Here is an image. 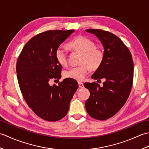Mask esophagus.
I'll use <instances>...</instances> for the list:
<instances>
[{
    "mask_svg": "<svg viewBox=\"0 0 149 149\" xmlns=\"http://www.w3.org/2000/svg\"><path fill=\"white\" fill-rule=\"evenodd\" d=\"M78 84H79V88H83L84 87V84H83V83H82V82H79Z\"/></svg>",
    "mask_w": 149,
    "mask_h": 149,
    "instance_id": "1",
    "label": "esophagus"
}]
</instances>
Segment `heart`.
I'll list each match as a JSON object with an SVG mask.
<instances>
[{"mask_svg": "<svg viewBox=\"0 0 149 149\" xmlns=\"http://www.w3.org/2000/svg\"><path fill=\"white\" fill-rule=\"evenodd\" d=\"M70 48L76 50L83 54L81 58V65L66 70L64 72V77L72 79L78 81H83L90 70H95L99 68L104 61L103 50L95 47L92 40L83 36H79L68 43ZM55 58L59 65L65 66L67 64V54L64 47L59 46L56 49Z\"/></svg>", "mask_w": 149, "mask_h": 149, "instance_id": "obj_1", "label": "heart"}]
</instances>
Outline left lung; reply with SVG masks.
I'll use <instances>...</instances> for the list:
<instances>
[{
	"instance_id": "8db88e82",
	"label": "left lung",
	"mask_w": 149,
	"mask_h": 149,
	"mask_svg": "<svg viewBox=\"0 0 149 149\" xmlns=\"http://www.w3.org/2000/svg\"><path fill=\"white\" fill-rule=\"evenodd\" d=\"M86 31L95 34L104 49V61L91 78L105 81L102 87L95 82L84 83L90 92L85 107L92 118L104 120L118 112L128 99L133 81V61L127 47L115 34L102 29Z\"/></svg>"
}]
</instances>
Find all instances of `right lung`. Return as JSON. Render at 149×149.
<instances>
[{
    "mask_svg": "<svg viewBox=\"0 0 149 149\" xmlns=\"http://www.w3.org/2000/svg\"><path fill=\"white\" fill-rule=\"evenodd\" d=\"M74 30L47 31L31 38L22 49L17 63L18 84L27 105L36 115L55 122L68 113L70 102L79 87L77 82L65 79L50 86L52 79L61 77L55 58L56 49Z\"/></svg>",
    "mask_w": 149,
    "mask_h": 149,
    "instance_id": "right-lung-1",
    "label": "right lung"
}]
</instances>
